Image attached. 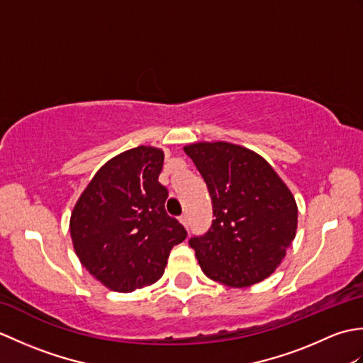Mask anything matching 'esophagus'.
I'll use <instances>...</instances> for the list:
<instances>
[{"instance_id": "1", "label": "esophagus", "mask_w": 363, "mask_h": 363, "mask_svg": "<svg viewBox=\"0 0 363 363\" xmlns=\"http://www.w3.org/2000/svg\"><path fill=\"white\" fill-rule=\"evenodd\" d=\"M179 221L182 223V226H184V228H189V215H186V213L181 215V217H179Z\"/></svg>"}]
</instances>
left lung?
Here are the masks:
<instances>
[{
    "label": "left lung",
    "instance_id": "8db88e82",
    "mask_svg": "<svg viewBox=\"0 0 363 363\" xmlns=\"http://www.w3.org/2000/svg\"><path fill=\"white\" fill-rule=\"evenodd\" d=\"M212 198L211 229L190 238L209 279L243 289L267 279L295 240L298 206L273 167L245 146L196 142L184 146Z\"/></svg>",
    "mask_w": 363,
    "mask_h": 363
}]
</instances>
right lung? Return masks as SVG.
<instances>
[{
	"label": "right lung",
	"mask_w": 363,
	"mask_h": 363,
	"mask_svg": "<svg viewBox=\"0 0 363 363\" xmlns=\"http://www.w3.org/2000/svg\"><path fill=\"white\" fill-rule=\"evenodd\" d=\"M164 151L137 146L107 160L76 201L70 234L84 268L113 291L157 282L169 251L187 230L165 212L168 190L157 181Z\"/></svg>",
	"instance_id": "right-lung-1"
}]
</instances>
